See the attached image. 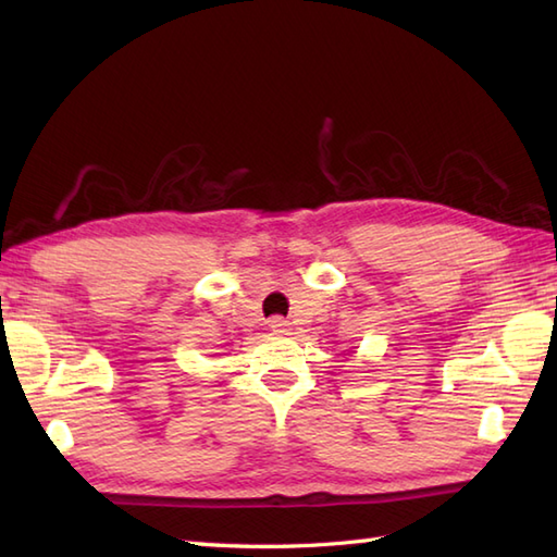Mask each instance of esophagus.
<instances>
[{"label": "esophagus", "mask_w": 557, "mask_h": 557, "mask_svg": "<svg viewBox=\"0 0 557 557\" xmlns=\"http://www.w3.org/2000/svg\"><path fill=\"white\" fill-rule=\"evenodd\" d=\"M268 327H270L275 335H287V333H289V323L285 321V318H280V315H272L270 321H268Z\"/></svg>", "instance_id": "obj_1"}]
</instances>
